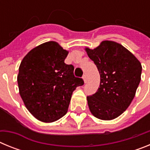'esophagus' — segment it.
Masks as SVG:
<instances>
[{
  "mask_svg": "<svg viewBox=\"0 0 150 150\" xmlns=\"http://www.w3.org/2000/svg\"><path fill=\"white\" fill-rule=\"evenodd\" d=\"M83 81H84V83H86L87 82V80H88V77H87V76L86 75V74H84L83 76Z\"/></svg>",
  "mask_w": 150,
  "mask_h": 150,
  "instance_id": "esophagus-1",
  "label": "esophagus"
}]
</instances>
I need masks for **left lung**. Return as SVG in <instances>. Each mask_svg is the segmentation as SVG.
Masks as SVG:
<instances>
[{
	"instance_id": "8db88e82",
	"label": "left lung",
	"mask_w": 150,
	"mask_h": 150,
	"mask_svg": "<svg viewBox=\"0 0 150 150\" xmlns=\"http://www.w3.org/2000/svg\"><path fill=\"white\" fill-rule=\"evenodd\" d=\"M85 50L100 77L96 93L87 97L90 112L99 120H114L126 110L134 98L141 79V64L115 41L104 40L96 48L86 47Z\"/></svg>"
}]
</instances>
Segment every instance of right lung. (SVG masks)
Returning a JSON list of instances; mask_svg holds the SVG:
<instances>
[{"instance_id": "obj_1", "label": "right lung", "mask_w": 150, "mask_h": 150, "mask_svg": "<svg viewBox=\"0 0 150 150\" xmlns=\"http://www.w3.org/2000/svg\"><path fill=\"white\" fill-rule=\"evenodd\" d=\"M69 51L49 41L28 52L17 76L18 91L28 110L43 122H53L67 113L73 91L84 82L64 63Z\"/></svg>"}]
</instances>
